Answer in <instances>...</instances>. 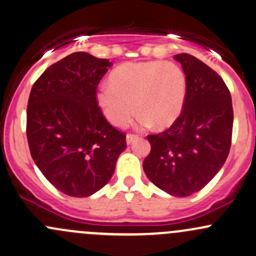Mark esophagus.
Wrapping results in <instances>:
<instances>
[{
    "label": "esophagus",
    "instance_id": "esophagus-1",
    "mask_svg": "<svg viewBox=\"0 0 256 256\" xmlns=\"http://www.w3.org/2000/svg\"><path fill=\"white\" fill-rule=\"evenodd\" d=\"M138 138H139V136H136V134H127L126 140H127V144H130V142H133L136 139H138Z\"/></svg>",
    "mask_w": 256,
    "mask_h": 256
}]
</instances>
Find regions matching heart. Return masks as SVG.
Masks as SVG:
<instances>
[{"label": "heart", "instance_id": "b5f03b06", "mask_svg": "<svg viewBox=\"0 0 256 256\" xmlns=\"http://www.w3.org/2000/svg\"><path fill=\"white\" fill-rule=\"evenodd\" d=\"M186 93L185 72L175 62H126L112 70L108 86L98 90L96 102L116 127L127 126L136 111L142 124L166 128L182 114Z\"/></svg>", "mask_w": 256, "mask_h": 256}]
</instances>
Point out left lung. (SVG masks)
Masks as SVG:
<instances>
[{"label":"left lung","instance_id":"1","mask_svg":"<svg viewBox=\"0 0 256 256\" xmlns=\"http://www.w3.org/2000/svg\"><path fill=\"white\" fill-rule=\"evenodd\" d=\"M188 81L180 117L166 130L148 136L144 172L160 190L186 197L202 190L224 166L231 148L234 108L228 86L190 54L174 56Z\"/></svg>","mask_w":256,"mask_h":256}]
</instances>
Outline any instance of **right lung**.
I'll return each instance as SVG.
<instances>
[{
  "mask_svg": "<svg viewBox=\"0 0 256 256\" xmlns=\"http://www.w3.org/2000/svg\"><path fill=\"white\" fill-rule=\"evenodd\" d=\"M111 62L76 52L50 65L34 83L26 136L34 162L62 194L88 197L112 176L126 134L106 120L96 88Z\"/></svg>",
  "mask_w": 256,
  "mask_h": 256,
  "instance_id": "1",
  "label": "right lung"
}]
</instances>
